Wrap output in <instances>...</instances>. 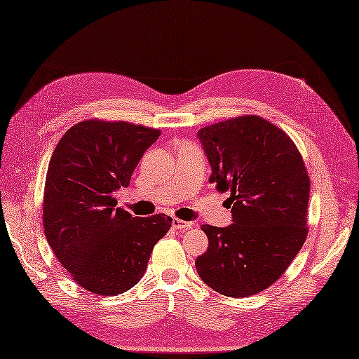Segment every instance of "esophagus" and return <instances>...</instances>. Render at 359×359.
Listing matches in <instances>:
<instances>
[{"label": "esophagus", "instance_id": "obj_1", "mask_svg": "<svg viewBox=\"0 0 359 359\" xmlns=\"http://www.w3.org/2000/svg\"><path fill=\"white\" fill-rule=\"evenodd\" d=\"M191 222H187V220H180V219H172V226L174 230H188L191 228Z\"/></svg>", "mask_w": 359, "mask_h": 359}]
</instances>
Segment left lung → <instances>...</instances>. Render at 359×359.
I'll return each instance as SVG.
<instances>
[{"label": "left lung", "mask_w": 359, "mask_h": 359, "mask_svg": "<svg viewBox=\"0 0 359 359\" xmlns=\"http://www.w3.org/2000/svg\"><path fill=\"white\" fill-rule=\"evenodd\" d=\"M197 137L211 165L210 182L230 191L228 226L202 225L208 250L196 259L215 292L247 297L274 284L307 238L310 179L292 139L257 116L202 128Z\"/></svg>", "instance_id": "8db88e82"}]
</instances>
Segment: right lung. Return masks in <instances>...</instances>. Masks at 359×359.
<instances>
[{
	"instance_id": "1",
	"label": "right lung",
	"mask_w": 359,
	"mask_h": 359,
	"mask_svg": "<svg viewBox=\"0 0 359 359\" xmlns=\"http://www.w3.org/2000/svg\"><path fill=\"white\" fill-rule=\"evenodd\" d=\"M158 129L86 120L67 129L46 175L43 225L53 255L88 292L114 296L142 279L156 243L171 226L165 215L134 217L116 208Z\"/></svg>"
}]
</instances>
